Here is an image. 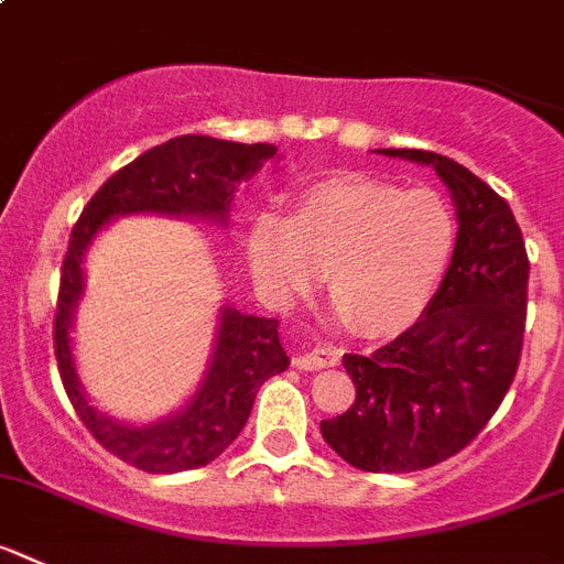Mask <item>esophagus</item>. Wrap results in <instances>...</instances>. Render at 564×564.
Here are the masks:
<instances>
[{
  "instance_id": "34e87169",
  "label": "esophagus",
  "mask_w": 564,
  "mask_h": 564,
  "mask_svg": "<svg viewBox=\"0 0 564 564\" xmlns=\"http://www.w3.org/2000/svg\"><path fill=\"white\" fill-rule=\"evenodd\" d=\"M338 360H341V349L314 347V349H308V352H300L292 364L303 371H314V369H327V366H336Z\"/></svg>"
}]
</instances>
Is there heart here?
Instances as JSON below:
<instances>
[{"instance_id":"obj_1","label":"heart","mask_w":564,"mask_h":564,"mask_svg":"<svg viewBox=\"0 0 564 564\" xmlns=\"http://www.w3.org/2000/svg\"><path fill=\"white\" fill-rule=\"evenodd\" d=\"M455 237V217L433 189L341 173L300 189L286 223L256 217L245 250L267 292L292 297L325 272L327 297L349 327L388 338L427 311Z\"/></svg>"}]
</instances>
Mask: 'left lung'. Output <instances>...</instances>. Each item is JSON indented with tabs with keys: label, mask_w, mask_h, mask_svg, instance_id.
<instances>
[{
	"label": "left lung",
	"mask_w": 564,
	"mask_h": 564,
	"mask_svg": "<svg viewBox=\"0 0 564 564\" xmlns=\"http://www.w3.org/2000/svg\"><path fill=\"white\" fill-rule=\"evenodd\" d=\"M430 165L457 209L452 264L413 327L371 355H344L355 402L319 424L349 466L408 474L466 449L499 410L518 371L529 256L501 195L449 156L382 149Z\"/></svg>",
	"instance_id": "left-lung-1"
}]
</instances>
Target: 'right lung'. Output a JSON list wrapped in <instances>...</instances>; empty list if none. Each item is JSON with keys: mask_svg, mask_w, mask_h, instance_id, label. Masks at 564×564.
I'll return each mask as SVG.
<instances>
[{"mask_svg": "<svg viewBox=\"0 0 564 564\" xmlns=\"http://www.w3.org/2000/svg\"><path fill=\"white\" fill-rule=\"evenodd\" d=\"M275 154L278 149L270 143L245 145L206 134L173 137L109 176L87 200L70 231L54 316L59 377L93 438L140 471L178 474L217 460L242 433L264 380L286 371L289 355L281 347L278 319L223 305L209 364L182 410L143 427L101 413L82 388L70 349L76 305L85 294L82 264L87 248L109 220L126 215L204 217L228 226L239 184L253 178Z\"/></svg>", "mask_w": 564, "mask_h": 564, "instance_id": "obj_1", "label": "right lung"}]
</instances>
